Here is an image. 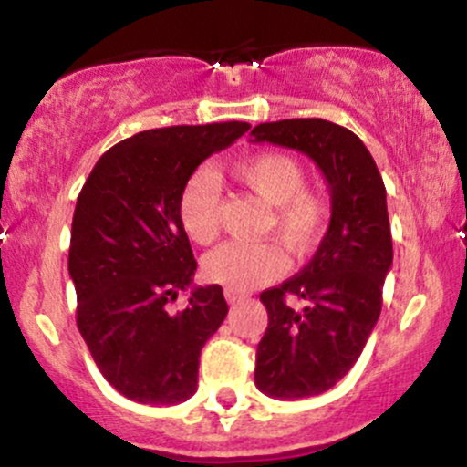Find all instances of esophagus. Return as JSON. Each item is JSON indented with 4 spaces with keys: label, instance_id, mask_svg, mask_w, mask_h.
Returning a JSON list of instances; mask_svg holds the SVG:
<instances>
[{
    "label": "esophagus",
    "instance_id": "34e87169",
    "mask_svg": "<svg viewBox=\"0 0 467 467\" xmlns=\"http://www.w3.org/2000/svg\"><path fill=\"white\" fill-rule=\"evenodd\" d=\"M223 296H226V301H228L230 305H234V303L244 301V298L248 296V294L239 292V289H230V287H226V292H223Z\"/></svg>",
    "mask_w": 467,
    "mask_h": 467
}]
</instances>
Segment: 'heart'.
Returning <instances> with one entry per match:
<instances>
[{
  "label": "heart",
  "mask_w": 467,
  "mask_h": 467,
  "mask_svg": "<svg viewBox=\"0 0 467 467\" xmlns=\"http://www.w3.org/2000/svg\"><path fill=\"white\" fill-rule=\"evenodd\" d=\"M241 186L272 208L265 233L276 234L289 252L305 256L323 234L329 203L320 191L305 186L303 164L289 153L267 151L241 160L230 169ZM178 217L191 241L208 245L217 239L222 222V189L208 171H197L184 182L178 200ZM287 270L285 252L275 241L219 245L203 259L208 281L230 289H252L275 281Z\"/></svg>",
  "instance_id": "b5f03b06"
}]
</instances>
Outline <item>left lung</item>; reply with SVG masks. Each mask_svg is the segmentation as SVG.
Here are the masks:
<instances>
[{
  "instance_id": "1",
  "label": "left lung",
  "mask_w": 467,
  "mask_h": 467,
  "mask_svg": "<svg viewBox=\"0 0 467 467\" xmlns=\"http://www.w3.org/2000/svg\"><path fill=\"white\" fill-rule=\"evenodd\" d=\"M250 136L309 155L331 191V222L314 259L261 292L270 323L254 367L261 393L314 398L351 371L382 312L393 264L387 189L364 142L336 122L292 118L256 125ZM289 296L304 307L289 306Z\"/></svg>"
}]
</instances>
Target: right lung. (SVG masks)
Segmentation results:
<instances>
[{
  "label": "right lung",
  "instance_id": "add662e5",
  "mask_svg": "<svg viewBox=\"0 0 467 467\" xmlns=\"http://www.w3.org/2000/svg\"><path fill=\"white\" fill-rule=\"evenodd\" d=\"M248 122L178 125L114 144L85 180L72 219L67 270L77 325L96 367L140 404H180L197 390L200 353L228 314L223 289L195 287L197 261L178 217L184 182Z\"/></svg>",
  "mask_w": 467,
  "mask_h": 467
}]
</instances>
